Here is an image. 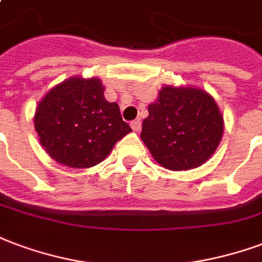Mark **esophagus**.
I'll list each match as a JSON object with an SVG mask.
<instances>
[{"label":"esophagus","mask_w":262,"mask_h":262,"mask_svg":"<svg viewBox=\"0 0 262 262\" xmlns=\"http://www.w3.org/2000/svg\"><path fill=\"white\" fill-rule=\"evenodd\" d=\"M130 126H132V129H133V130L139 132L141 129V121H140V119H136V121L132 122Z\"/></svg>","instance_id":"obj_1"}]
</instances>
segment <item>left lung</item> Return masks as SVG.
I'll list each match as a JSON object with an SVG mask.
<instances>
[{
  "mask_svg": "<svg viewBox=\"0 0 262 262\" xmlns=\"http://www.w3.org/2000/svg\"><path fill=\"white\" fill-rule=\"evenodd\" d=\"M222 135L224 116L208 93L165 86L148 105L140 137L160 165L187 170L210 160Z\"/></svg>",
  "mask_w": 262,
  "mask_h": 262,
  "instance_id": "1",
  "label": "left lung"
}]
</instances>
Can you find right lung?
<instances>
[{
  "label": "right lung",
  "mask_w": 262,
  "mask_h": 262,
  "mask_svg": "<svg viewBox=\"0 0 262 262\" xmlns=\"http://www.w3.org/2000/svg\"><path fill=\"white\" fill-rule=\"evenodd\" d=\"M34 127L52 160L69 168H92L130 133L119 105L108 102L98 77H69L38 102Z\"/></svg>",
  "instance_id": "right-lung-1"
}]
</instances>
